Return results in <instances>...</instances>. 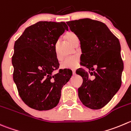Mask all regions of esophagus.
Listing matches in <instances>:
<instances>
[{"mask_svg":"<svg viewBox=\"0 0 131 131\" xmlns=\"http://www.w3.org/2000/svg\"><path fill=\"white\" fill-rule=\"evenodd\" d=\"M72 73H73V75H75L76 74V73H75V70H72Z\"/></svg>","mask_w":131,"mask_h":131,"instance_id":"34e87169","label":"esophagus"}]
</instances>
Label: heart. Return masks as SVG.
I'll return each instance as SVG.
<instances>
[{
  "label": "heart",
  "instance_id": "b5f03b06",
  "mask_svg": "<svg viewBox=\"0 0 131 131\" xmlns=\"http://www.w3.org/2000/svg\"><path fill=\"white\" fill-rule=\"evenodd\" d=\"M66 38L68 42L71 44H73V41L77 38V36L73 32H69L66 35ZM58 58V55H57ZM80 62V58L78 56H73L70 58H66L61 63V67L64 69H75L78 67Z\"/></svg>",
  "mask_w": 131,
  "mask_h": 131
}]
</instances>
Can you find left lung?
<instances>
[{
    "label": "left lung",
    "mask_w": 131,
    "mask_h": 131,
    "mask_svg": "<svg viewBox=\"0 0 131 131\" xmlns=\"http://www.w3.org/2000/svg\"><path fill=\"white\" fill-rule=\"evenodd\" d=\"M67 24L80 41L81 64L89 70L81 68L76 72L83 79L79 97L87 107L99 110L121 86L124 63L120 41L101 21L84 18Z\"/></svg>",
    "instance_id": "obj_1"
}]
</instances>
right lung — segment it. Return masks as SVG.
I'll list each match as a JSON object with an SVG mask.
<instances>
[{"label":"right lung","mask_w":131,"mask_h":131,"mask_svg":"<svg viewBox=\"0 0 131 131\" xmlns=\"http://www.w3.org/2000/svg\"><path fill=\"white\" fill-rule=\"evenodd\" d=\"M68 26L64 22L38 21L25 29L15 41L12 64L13 80L20 97L29 107L38 111L58 105L62 88L72 72L58 69L56 44Z\"/></svg>","instance_id":"obj_1"}]
</instances>
